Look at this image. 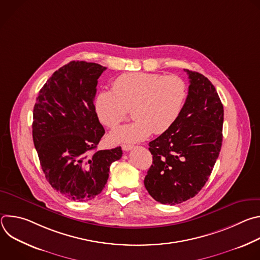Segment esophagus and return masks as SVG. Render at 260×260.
Segmentation results:
<instances>
[{
  "label": "esophagus",
  "mask_w": 260,
  "mask_h": 260,
  "mask_svg": "<svg viewBox=\"0 0 260 260\" xmlns=\"http://www.w3.org/2000/svg\"><path fill=\"white\" fill-rule=\"evenodd\" d=\"M121 147H122V150L123 151H129L131 149H133V146L132 145H127V144H123Z\"/></svg>",
  "instance_id": "34e87169"
}]
</instances>
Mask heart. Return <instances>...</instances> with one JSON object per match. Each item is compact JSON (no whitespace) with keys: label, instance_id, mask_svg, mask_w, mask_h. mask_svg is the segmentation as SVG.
Listing matches in <instances>:
<instances>
[{"label":"heart","instance_id":"heart-1","mask_svg":"<svg viewBox=\"0 0 260 260\" xmlns=\"http://www.w3.org/2000/svg\"><path fill=\"white\" fill-rule=\"evenodd\" d=\"M187 99V85L177 75L127 73L113 81V89H103L95 98L99 120L115 128L133 109L134 122L110 135L112 142H140L152 133L160 135L178 120Z\"/></svg>","mask_w":260,"mask_h":260}]
</instances>
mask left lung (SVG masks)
<instances>
[{
	"label": "left lung",
	"mask_w": 260,
	"mask_h": 260,
	"mask_svg": "<svg viewBox=\"0 0 260 260\" xmlns=\"http://www.w3.org/2000/svg\"><path fill=\"white\" fill-rule=\"evenodd\" d=\"M190 85L175 124L149 143L152 165L144 179L160 204L176 205L196 197L208 181L222 145L223 105L202 74L185 70Z\"/></svg>",
	"instance_id": "1"
}]
</instances>
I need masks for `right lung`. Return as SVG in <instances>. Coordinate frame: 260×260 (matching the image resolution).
<instances>
[{"label": "right lung", "instance_id": "add662e5", "mask_svg": "<svg viewBox=\"0 0 260 260\" xmlns=\"http://www.w3.org/2000/svg\"><path fill=\"white\" fill-rule=\"evenodd\" d=\"M105 67L70 61L39 91L32 113V140L49 184L69 200L85 202L105 187L121 147L99 150L105 134L93 100Z\"/></svg>", "mask_w": 260, "mask_h": 260}]
</instances>
